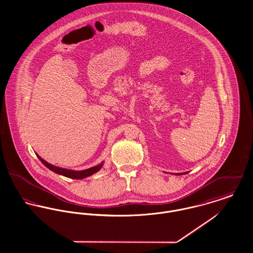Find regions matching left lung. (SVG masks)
<instances>
[{
	"mask_svg": "<svg viewBox=\"0 0 253 253\" xmlns=\"http://www.w3.org/2000/svg\"><path fill=\"white\" fill-rule=\"evenodd\" d=\"M176 174H182V173H176Z\"/></svg>",
	"mask_w": 253,
	"mask_h": 253,
	"instance_id": "1",
	"label": "left lung"
}]
</instances>
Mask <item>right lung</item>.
<instances>
[{
	"label": "right lung",
	"instance_id": "right-lung-1",
	"mask_svg": "<svg viewBox=\"0 0 253 253\" xmlns=\"http://www.w3.org/2000/svg\"><path fill=\"white\" fill-rule=\"evenodd\" d=\"M37 157L39 158V160L47 167L48 169H50L52 171H54L55 173H58V174H61L63 176H66L69 178H73V179H83L85 178L87 176H90L92 174H94L95 172L99 171L101 169L102 165H103V162H101L100 165L98 166H95V167H92V168L87 169H84V170H73V169H68L59 168V167H56V166H53L50 163H48L47 161H45L43 158H41L38 154H37Z\"/></svg>",
	"mask_w": 253,
	"mask_h": 253
}]
</instances>
